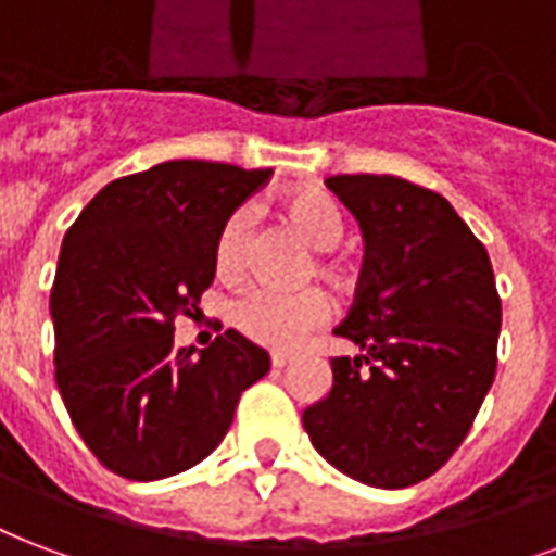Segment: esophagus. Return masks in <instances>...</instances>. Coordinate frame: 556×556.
<instances>
[{
    "label": "esophagus",
    "instance_id": "34e87169",
    "mask_svg": "<svg viewBox=\"0 0 556 556\" xmlns=\"http://www.w3.org/2000/svg\"><path fill=\"white\" fill-rule=\"evenodd\" d=\"M290 361H293V354L273 352V369H283V366H287Z\"/></svg>",
    "mask_w": 556,
    "mask_h": 556
}]
</instances>
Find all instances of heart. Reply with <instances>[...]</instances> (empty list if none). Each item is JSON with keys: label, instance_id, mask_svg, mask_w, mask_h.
<instances>
[{"label": "heart", "instance_id": "b5f03b06", "mask_svg": "<svg viewBox=\"0 0 556 556\" xmlns=\"http://www.w3.org/2000/svg\"><path fill=\"white\" fill-rule=\"evenodd\" d=\"M281 214L304 243L316 252H331L342 240L345 219L337 199L316 187H302L283 195ZM249 243H252V214L237 207L223 223L214 243L216 273L225 281H240L249 263ZM319 273L331 281H345V269L331 257L319 261ZM333 304L319 287L299 290V293H273V290H252L231 304V325L257 345L293 352L311 331L331 319Z\"/></svg>", "mask_w": 556, "mask_h": 556}]
</instances>
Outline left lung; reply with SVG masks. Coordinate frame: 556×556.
I'll use <instances>...</instances> for the list:
<instances>
[{"mask_svg": "<svg viewBox=\"0 0 556 556\" xmlns=\"http://www.w3.org/2000/svg\"><path fill=\"white\" fill-rule=\"evenodd\" d=\"M366 254L349 316L361 345L302 413L313 448L354 481L402 490L442 469L495 381L501 299L490 254L452 204L395 175H333Z\"/></svg>", "mask_w": 556, "mask_h": 556, "instance_id": "1", "label": "left lung"}]
</instances>
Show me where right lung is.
<instances>
[{"instance_id":"right-lung-1","label":"right lung","mask_w":556,"mask_h":556,"mask_svg":"<svg viewBox=\"0 0 556 556\" xmlns=\"http://www.w3.org/2000/svg\"><path fill=\"white\" fill-rule=\"evenodd\" d=\"M273 169L166 161L102 187L66 231L49 299L55 381L104 469L161 481L223 442L269 354L233 328L199 357L175 349L214 283L216 233Z\"/></svg>"}]
</instances>
